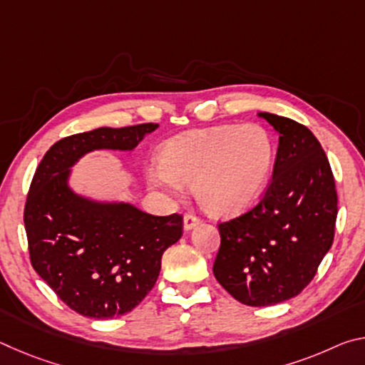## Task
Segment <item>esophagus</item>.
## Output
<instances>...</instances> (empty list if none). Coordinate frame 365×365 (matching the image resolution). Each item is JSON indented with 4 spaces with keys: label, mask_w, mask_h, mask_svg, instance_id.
<instances>
[{
    "label": "esophagus",
    "mask_w": 365,
    "mask_h": 365,
    "mask_svg": "<svg viewBox=\"0 0 365 365\" xmlns=\"http://www.w3.org/2000/svg\"><path fill=\"white\" fill-rule=\"evenodd\" d=\"M201 224V220L196 217V215H193V214H187L183 217V228L185 230H191V228H195L196 225H200Z\"/></svg>",
    "instance_id": "esophagus-1"
}]
</instances>
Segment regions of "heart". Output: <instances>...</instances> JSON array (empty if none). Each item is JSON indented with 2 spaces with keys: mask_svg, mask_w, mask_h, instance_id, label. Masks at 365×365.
Returning a JSON list of instances; mask_svg holds the SVG:
<instances>
[{
  "mask_svg": "<svg viewBox=\"0 0 365 365\" xmlns=\"http://www.w3.org/2000/svg\"><path fill=\"white\" fill-rule=\"evenodd\" d=\"M275 160L272 135L257 123L220 125L172 138L163 163L148 165L154 190L178 197L195 185L200 206L215 215L243 211L267 185Z\"/></svg>",
  "mask_w": 365,
  "mask_h": 365,
  "instance_id": "heart-1",
  "label": "heart"
}]
</instances>
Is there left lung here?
Returning a JSON list of instances; mask_svg holds the SVG:
<instances>
[{"label":"left lung","instance_id":"1","mask_svg":"<svg viewBox=\"0 0 365 365\" xmlns=\"http://www.w3.org/2000/svg\"><path fill=\"white\" fill-rule=\"evenodd\" d=\"M279 133L272 182L262 200L219 224L214 277L246 306L298 296L316 275L335 237L338 197L319 140L293 119L259 113Z\"/></svg>","mask_w":365,"mask_h":365}]
</instances>
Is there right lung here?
I'll return each mask as SVG.
<instances>
[{"instance_id": "obj_1", "label": "right lung", "mask_w": 365, "mask_h": 365, "mask_svg": "<svg viewBox=\"0 0 365 365\" xmlns=\"http://www.w3.org/2000/svg\"><path fill=\"white\" fill-rule=\"evenodd\" d=\"M158 123L71 135L43 156L30 185L24 224L36 274L72 311L90 319L130 312L151 292L164 251L183 232L182 215H151L130 202L96 201L69 187L86 153L132 151Z\"/></svg>"}]
</instances>
